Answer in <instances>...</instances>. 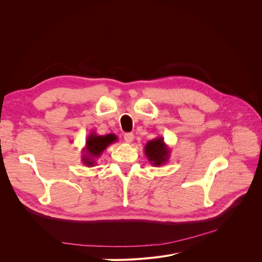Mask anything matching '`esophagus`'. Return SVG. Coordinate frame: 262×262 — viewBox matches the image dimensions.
Returning a JSON list of instances; mask_svg holds the SVG:
<instances>
[{
  "label": "esophagus",
  "instance_id": "1",
  "mask_svg": "<svg viewBox=\"0 0 262 262\" xmlns=\"http://www.w3.org/2000/svg\"><path fill=\"white\" fill-rule=\"evenodd\" d=\"M134 138H135V136L132 133H127L124 135V141H125L126 143H130L134 140Z\"/></svg>",
  "mask_w": 262,
  "mask_h": 262
}]
</instances>
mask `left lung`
Returning a JSON list of instances; mask_svg holds the SVG:
<instances>
[{"mask_svg": "<svg viewBox=\"0 0 262 262\" xmlns=\"http://www.w3.org/2000/svg\"><path fill=\"white\" fill-rule=\"evenodd\" d=\"M171 149L169 145L163 141L162 137L149 140L144 145V154L148 159L149 163L153 164L154 167H160L166 164L169 161Z\"/></svg>", "mask_w": 262, "mask_h": 262, "instance_id": "left-lung-1", "label": "left lung"}]
</instances>
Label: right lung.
<instances>
[{
  "instance_id": "add662e5",
  "label": "right lung",
  "mask_w": 262,
  "mask_h": 262,
  "mask_svg": "<svg viewBox=\"0 0 262 262\" xmlns=\"http://www.w3.org/2000/svg\"><path fill=\"white\" fill-rule=\"evenodd\" d=\"M117 141V136L114 134H108L105 136L96 135L92 132L86 140V145L82 148L81 161L86 167H94L96 164V160L103 154L104 150L108 145L113 144Z\"/></svg>"
}]
</instances>
